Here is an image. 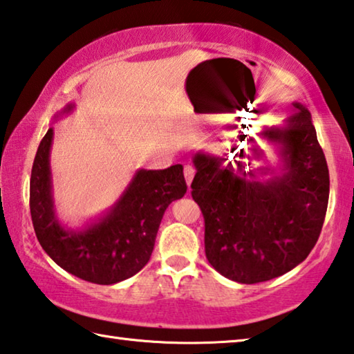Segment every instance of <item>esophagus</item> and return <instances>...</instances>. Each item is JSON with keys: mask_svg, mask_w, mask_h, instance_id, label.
<instances>
[{"mask_svg": "<svg viewBox=\"0 0 354 354\" xmlns=\"http://www.w3.org/2000/svg\"><path fill=\"white\" fill-rule=\"evenodd\" d=\"M195 176V167L194 165H184V178H185V183H187V185L192 184V179H194Z\"/></svg>", "mask_w": 354, "mask_h": 354, "instance_id": "1", "label": "esophagus"}]
</instances>
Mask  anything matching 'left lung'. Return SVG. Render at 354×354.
Segmentation results:
<instances>
[{
	"label": "left lung",
	"instance_id": "obj_1",
	"mask_svg": "<svg viewBox=\"0 0 354 354\" xmlns=\"http://www.w3.org/2000/svg\"><path fill=\"white\" fill-rule=\"evenodd\" d=\"M261 136L279 145L284 164L283 173L267 181L257 176L268 170L245 171L237 162L236 171L231 164L223 167V158H194L190 187L205 217L206 257L220 274L242 284L278 278L306 259L329 198L326 159L306 107L293 103L292 115Z\"/></svg>",
	"mask_w": 354,
	"mask_h": 354
}]
</instances>
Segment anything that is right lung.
<instances>
[{
	"instance_id": "add662e5",
	"label": "right lung",
	"mask_w": 354,
	"mask_h": 354,
	"mask_svg": "<svg viewBox=\"0 0 354 354\" xmlns=\"http://www.w3.org/2000/svg\"><path fill=\"white\" fill-rule=\"evenodd\" d=\"M68 104L64 112H70ZM48 129L35 154L29 207L35 236L59 267L95 284H115L134 277L151 257L156 234L165 209L187 192L183 165L165 170H139L109 212L81 231L59 223L51 192Z\"/></svg>"
}]
</instances>
